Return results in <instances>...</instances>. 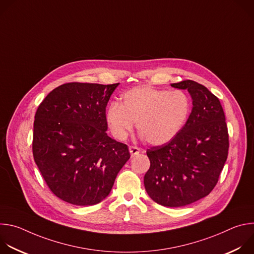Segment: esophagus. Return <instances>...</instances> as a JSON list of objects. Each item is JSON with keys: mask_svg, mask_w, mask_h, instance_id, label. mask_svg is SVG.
Masks as SVG:
<instances>
[{"mask_svg": "<svg viewBox=\"0 0 254 254\" xmlns=\"http://www.w3.org/2000/svg\"><path fill=\"white\" fill-rule=\"evenodd\" d=\"M129 153H130V156L131 157H134V156H136L137 154H139V149L137 148V147H134V146H129Z\"/></svg>", "mask_w": 254, "mask_h": 254, "instance_id": "34e87169", "label": "esophagus"}]
</instances>
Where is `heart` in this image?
Here are the masks:
<instances>
[{"label":"heart","mask_w":254,"mask_h":254,"mask_svg":"<svg viewBox=\"0 0 254 254\" xmlns=\"http://www.w3.org/2000/svg\"><path fill=\"white\" fill-rule=\"evenodd\" d=\"M191 100L181 90L159 89L150 85L133 87L106 110V123L119 139H125L136 123L138 134L153 146L172 140L185 126Z\"/></svg>","instance_id":"obj_1"}]
</instances>
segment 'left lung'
<instances>
[{
	"mask_svg": "<svg viewBox=\"0 0 254 254\" xmlns=\"http://www.w3.org/2000/svg\"><path fill=\"white\" fill-rule=\"evenodd\" d=\"M193 99L190 117L169 142L147 150L150 169L143 184L148 195L166 207H182L209 195L227 160L229 135L222 105L193 80L173 83Z\"/></svg>",
	"mask_w": 254,
	"mask_h": 254,
	"instance_id": "8db88e82",
	"label": "left lung"
}]
</instances>
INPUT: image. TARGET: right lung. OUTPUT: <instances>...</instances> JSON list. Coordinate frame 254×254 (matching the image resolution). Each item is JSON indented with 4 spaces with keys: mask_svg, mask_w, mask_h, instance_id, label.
Returning <instances> with one entry per match:
<instances>
[{
    "mask_svg": "<svg viewBox=\"0 0 254 254\" xmlns=\"http://www.w3.org/2000/svg\"><path fill=\"white\" fill-rule=\"evenodd\" d=\"M119 84L65 83L36 112L34 161L51 192L67 203L102 201L130 158L127 144L106 133L105 107Z\"/></svg>",
    "mask_w": 254,
    "mask_h": 254,
    "instance_id": "right-lung-1",
    "label": "right lung"
}]
</instances>
